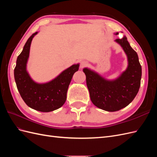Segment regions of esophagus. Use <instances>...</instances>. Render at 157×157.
I'll return each instance as SVG.
<instances>
[{
  "label": "esophagus",
  "mask_w": 157,
  "mask_h": 157,
  "mask_svg": "<svg viewBox=\"0 0 157 157\" xmlns=\"http://www.w3.org/2000/svg\"><path fill=\"white\" fill-rule=\"evenodd\" d=\"M88 65V62L86 61H82L81 62H80V69H82L85 67H86V66Z\"/></svg>",
  "instance_id": "1"
}]
</instances>
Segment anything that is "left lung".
<instances>
[{
	"label": "left lung",
	"mask_w": 157,
	"mask_h": 157,
	"mask_svg": "<svg viewBox=\"0 0 157 157\" xmlns=\"http://www.w3.org/2000/svg\"><path fill=\"white\" fill-rule=\"evenodd\" d=\"M115 41L125 52L128 61L126 70L119 77L107 80L93 71L83 69L92 102L98 108L109 112L119 111L129 105L139 91L141 78L138 56L130 46L126 36Z\"/></svg>",
	"instance_id": "left-lung-1"
}]
</instances>
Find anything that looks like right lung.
I'll list each match as a JSON object with an SVG mask.
<instances>
[{
    "instance_id": "add662e5",
    "label": "right lung",
    "mask_w": 157,
    "mask_h": 157,
    "mask_svg": "<svg viewBox=\"0 0 157 157\" xmlns=\"http://www.w3.org/2000/svg\"><path fill=\"white\" fill-rule=\"evenodd\" d=\"M37 32L29 38L18 56L14 69V78L23 100L29 107L40 112H50L60 108L67 99L69 85L74 73L78 70L79 64L65 69L56 78L44 84L33 81L26 70L33 38Z\"/></svg>"
}]
</instances>
